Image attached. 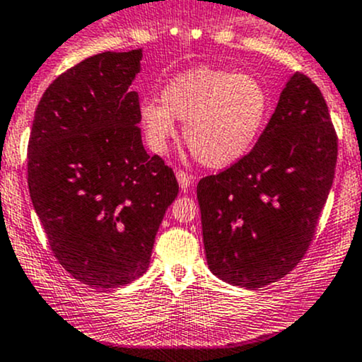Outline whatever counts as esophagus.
Listing matches in <instances>:
<instances>
[{"label": "esophagus", "mask_w": 362, "mask_h": 362, "mask_svg": "<svg viewBox=\"0 0 362 362\" xmlns=\"http://www.w3.org/2000/svg\"><path fill=\"white\" fill-rule=\"evenodd\" d=\"M176 177H177V182H180L181 189H186L189 186V182H192V176L186 174L185 170H176Z\"/></svg>", "instance_id": "1"}]
</instances>
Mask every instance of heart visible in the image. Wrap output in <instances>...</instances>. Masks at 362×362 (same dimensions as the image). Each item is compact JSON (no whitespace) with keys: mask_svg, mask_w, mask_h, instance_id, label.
I'll use <instances>...</instances> for the list:
<instances>
[{"mask_svg":"<svg viewBox=\"0 0 362 362\" xmlns=\"http://www.w3.org/2000/svg\"><path fill=\"white\" fill-rule=\"evenodd\" d=\"M160 101L139 105V120L153 150H165L182 120L185 143L197 160L221 169L248 153L269 110V96L257 77L198 67L174 77Z\"/></svg>","mask_w":362,"mask_h":362,"instance_id":"heart-1","label":"heart"}]
</instances>
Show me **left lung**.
Here are the masks:
<instances>
[{
	"instance_id": "obj_1",
	"label": "left lung",
	"mask_w": 362,
	"mask_h": 362,
	"mask_svg": "<svg viewBox=\"0 0 362 362\" xmlns=\"http://www.w3.org/2000/svg\"><path fill=\"white\" fill-rule=\"evenodd\" d=\"M337 151L320 88L293 74L250 153L198 182L212 274L248 290L288 274L316 231L335 177Z\"/></svg>"
}]
</instances>
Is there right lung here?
I'll list each match as a JSON object with an SVG mask.
<instances>
[{"label": "right lung", "instance_id": "obj_1", "mask_svg": "<svg viewBox=\"0 0 362 362\" xmlns=\"http://www.w3.org/2000/svg\"><path fill=\"white\" fill-rule=\"evenodd\" d=\"M143 48L89 57L58 76L36 108L29 193L49 247L71 276L117 288L150 266L151 248L180 186L141 141Z\"/></svg>", "mask_w": 362, "mask_h": 362}]
</instances>
